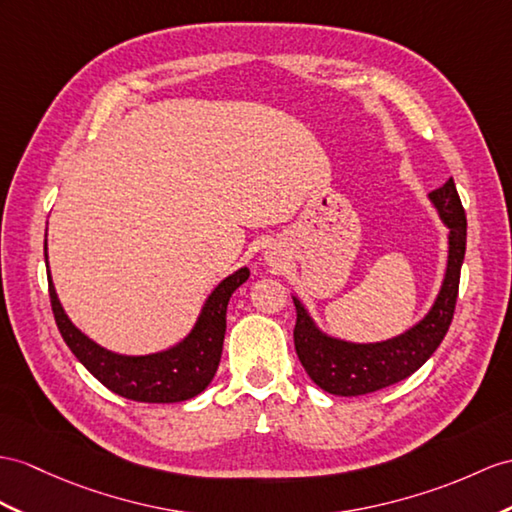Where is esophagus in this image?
Instances as JSON below:
<instances>
[{
    "instance_id": "obj_1",
    "label": "esophagus",
    "mask_w": 512,
    "mask_h": 512,
    "mask_svg": "<svg viewBox=\"0 0 512 512\" xmlns=\"http://www.w3.org/2000/svg\"><path fill=\"white\" fill-rule=\"evenodd\" d=\"M265 263L269 267H280L284 265V252L282 247L278 243H271L267 249H265Z\"/></svg>"
}]
</instances>
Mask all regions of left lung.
<instances>
[{
  "mask_svg": "<svg viewBox=\"0 0 512 512\" xmlns=\"http://www.w3.org/2000/svg\"><path fill=\"white\" fill-rule=\"evenodd\" d=\"M430 204L447 234V267L430 310L402 334L376 343H354L323 332L310 317L302 299L293 295L297 321L293 330L299 363L326 393L354 397L380 391L408 376L426 363L450 330L458 297L460 267L467 247V217L460 204L456 184L450 178L441 189L430 193Z\"/></svg>",
  "mask_w": 512,
  "mask_h": 512,
  "instance_id": "left-lung-1",
  "label": "left lung"
}]
</instances>
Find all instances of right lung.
<instances>
[{
  "instance_id": "right-lung-1",
  "label": "right lung",
  "mask_w": 512,
  "mask_h": 512,
  "mask_svg": "<svg viewBox=\"0 0 512 512\" xmlns=\"http://www.w3.org/2000/svg\"><path fill=\"white\" fill-rule=\"evenodd\" d=\"M45 265L49 269L47 243ZM47 278L56 326L73 356L112 393L134 402L173 404L191 400L215 378L223 350V336H226L228 302L232 293L249 278V269H236L210 291L202 310H199L195 326L180 343L162 352L143 356L110 352L89 339L80 328H76V323L62 308L49 271Z\"/></svg>"
}]
</instances>
